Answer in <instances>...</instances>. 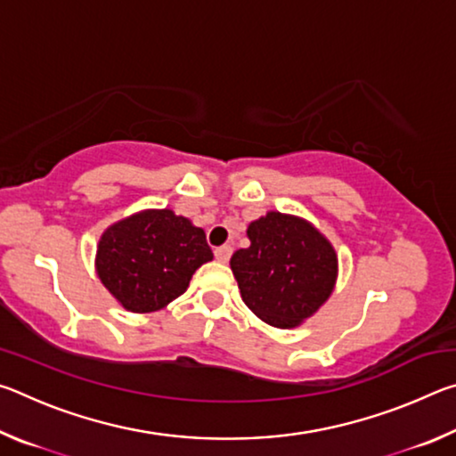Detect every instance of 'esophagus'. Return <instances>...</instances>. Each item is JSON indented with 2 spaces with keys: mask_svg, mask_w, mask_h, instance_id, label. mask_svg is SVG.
<instances>
[{
  "mask_svg": "<svg viewBox=\"0 0 456 456\" xmlns=\"http://www.w3.org/2000/svg\"><path fill=\"white\" fill-rule=\"evenodd\" d=\"M231 253H233V247L231 245H221L215 249V257H217V261H221V264H227V261L231 259Z\"/></svg>",
  "mask_w": 456,
  "mask_h": 456,
  "instance_id": "esophagus-1",
  "label": "esophagus"
}]
</instances>
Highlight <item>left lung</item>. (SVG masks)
<instances>
[{"mask_svg": "<svg viewBox=\"0 0 456 456\" xmlns=\"http://www.w3.org/2000/svg\"><path fill=\"white\" fill-rule=\"evenodd\" d=\"M247 237L251 245L231 257L245 305L273 328L299 326L334 291V247L312 223L277 211L253 221Z\"/></svg>", "mask_w": 456, "mask_h": 456, "instance_id": "obj_1", "label": "left lung"}]
</instances>
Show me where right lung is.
Returning a JSON list of instances; mask_svg holds the SVG:
<instances>
[{"label":"right lung","instance_id":"right-lung-1","mask_svg":"<svg viewBox=\"0 0 456 456\" xmlns=\"http://www.w3.org/2000/svg\"><path fill=\"white\" fill-rule=\"evenodd\" d=\"M211 259L203 229L171 209H149L104 231L96 272L125 310L149 314L187 291L192 273Z\"/></svg>","mask_w":456,"mask_h":456}]
</instances>
